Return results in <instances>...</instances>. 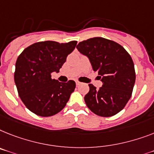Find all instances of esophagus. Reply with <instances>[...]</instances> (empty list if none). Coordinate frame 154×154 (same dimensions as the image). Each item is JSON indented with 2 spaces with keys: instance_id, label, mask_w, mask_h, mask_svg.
I'll use <instances>...</instances> for the list:
<instances>
[{
  "instance_id": "obj_1",
  "label": "esophagus",
  "mask_w": 154,
  "mask_h": 154,
  "mask_svg": "<svg viewBox=\"0 0 154 154\" xmlns=\"http://www.w3.org/2000/svg\"><path fill=\"white\" fill-rule=\"evenodd\" d=\"M75 83H76V86H79L81 84V82H79V81H75Z\"/></svg>"
}]
</instances>
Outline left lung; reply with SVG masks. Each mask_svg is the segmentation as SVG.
<instances>
[{"mask_svg": "<svg viewBox=\"0 0 154 154\" xmlns=\"http://www.w3.org/2000/svg\"><path fill=\"white\" fill-rule=\"evenodd\" d=\"M76 48L88 57L103 83L98 90L89 84L90 91L84 97L87 107L104 117L117 114L131 97L135 82L131 56L120 44L101 37L82 41Z\"/></svg>", "mask_w": 154, "mask_h": 154, "instance_id": "8db88e82", "label": "left lung"}]
</instances>
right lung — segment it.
Masks as SVG:
<instances>
[{
	"instance_id": "right-lung-1",
	"label": "right lung",
	"mask_w": 154,
	"mask_h": 154,
	"mask_svg": "<svg viewBox=\"0 0 154 154\" xmlns=\"http://www.w3.org/2000/svg\"><path fill=\"white\" fill-rule=\"evenodd\" d=\"M76 41L59 43L53 41L36 42L24 49L17 58L14 80L18 94L26 107L40 116H51L65 107L75 82H60L51 78L59 72Z\"/></svg>"
}]
</instances>
